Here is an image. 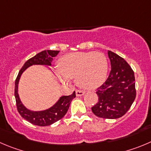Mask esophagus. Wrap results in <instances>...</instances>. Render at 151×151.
Returning a JSON list of instances; mask_svg holds the SVG:
<instances>
[{"mask_svg":"<svg viewBox=\"0 0 151 151\" xmlns=\"http://www.w3.org/2000/svg\"><path fill=\"white\" fill-rule=\"evenodd\" d=\"M85 94V91L82 90H76V95L77 96H83Z\"/></svg>","mask_w":151,"mask_h":151,"instance_id":"1","label":"esophagus"}]
</instances>
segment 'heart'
I'll list each match as a JSON object with an SVG mask.
<instances>
[{
  "label": "heart",
  "mask_w": 151,
  "mask_h": 151,
  "mask_svg": "<svg viewBox=\"0 0 151 151\" xmlns=\"http://www.w3.org/2000/svg\"><path fill=\"white\" fill-rule=\"evenodd\" d=\"M59 67L54 70L56 77L63 83L69 84L75 78L79 86L95 89L106 81L108 62L101 52H75L62 56Z\"/></svg>",
  "instance_id": "obj_1"
}]
</instances>
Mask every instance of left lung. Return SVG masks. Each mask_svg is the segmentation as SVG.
Masks as SVG:
<instances>
[{
	"mask_svg": "<svg viewBox=\"0 0 151 151\" xmlns=\"http://www.w3.org/2000/svg\"><path fill=\"white\" fill-rule=\"evenodd\" d=\"M111 71L107 80L98 88V101L91 111L102 118L115 119L123 116L136 98L133 69L122 57L109 50Z\"/></svg>",
	"mask_w": 151,
	"mask_h": 151,
	"instance_id": "obj_1",
	"label": "left lung"
}]
</instances>
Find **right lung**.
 Returning <instances> with one entry per match:
<instances>
[{"label": "right lung", "mask_w": 151, "mask_h": 151, "mask_svg": "<svg viewBox=\"0 0 151 151\" xmlns=\"http://www.w3.org/2000/svg\"><path fill=\"white\" fill-rule=\"evenodd\" d=\"M60 50H43L37 53L36 56L28 60L22 66L18 74L15 83V97L16 101V106L18 112L21 116L29 123L41 127L49 126L60 120L64 117L68 110L71 101L76 97L75 91L68 96H61L51 107L45 110L33 111L27 108L22 104L19 95H18V83L21 76L27 68L35 65L51 66V62L53 57L58 54Z\"/></svg>", "instance_id": "right-lung-1"}]
</instances>
